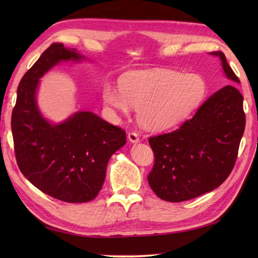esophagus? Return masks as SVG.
<instances>
[{
  "label": "esophagus",
  "instance_id": "1",
  "mask_svg": "<svg viewBox=\"0 0 258 258\" xmlns=\"http://www.w3.org/2000/svg\"><path fill=\"white\" fill-rule=\"evenodd\" d=\"M127 138H128V141L131 142V143H139V142H140L139 135H138V133H135V132L128 133Z\"/></svg>",
  "mask_w": 258,
  "mask_h": 258
}]
</instances>
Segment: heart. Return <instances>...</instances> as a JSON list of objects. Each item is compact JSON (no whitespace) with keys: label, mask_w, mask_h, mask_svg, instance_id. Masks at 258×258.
<instances>
[{"label":"heart","mask_w":258,"mask_h":258,"mask_svg":"<svg viewBox=\"0 0 258 258\" xmlns=\"http://www.w3.org/2000/svg\"><path fill=\"white\" fill-rule=\"evenodd\" d=\"M205 80L199 74L171 70L133 72L119 81V90L106 86L104 101L123 114L139 109L142 126L162 132L184 120L204 100Z\"/></svg>","instance_id":"1"}]
</instances>
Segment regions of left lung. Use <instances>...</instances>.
I'll return each instance as SVG.
<instances>
[{"label": "left lung", "instance_id": "left-lung-1", "mask_svg": "<svg viewBox=\"0 0 258 258\" xmlns=\"http://www.w3.org/2000/svg\"><path fill=\"white\" fill-rule=\"evenodd\" d=\"M218 56L226 78L239 80L223 52ZM245 130L243 95L234 84L207 98L194 116L171 133L149 142L155 163L147 180L153 191L167 202H184L217 188L231 174Z\"/></svg>", "mask_w": 258, "mask_h": 258}]
</instances>
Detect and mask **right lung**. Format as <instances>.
I'll list each match as a JSON object with an SVG mask.
<instances>
[{
  "mask_svg": "<svg viewBox=\"0 0 258 258\" xmlns=\"http://www.w3.org/2000/svg\"><path fill=\"white\" fill-rule=\"evenodd\" d=\"M86 59L75 48L53 43L22 78L12 113L16 162L43 193L68 203H86L101 190L109 158L126 143L122 128L80 111L52 123L37 106L40 79L61 62Z\"/></svg>",
  "mask_w": 258,
  "mask_h": 258,
  "instance_id": "obj_1",
  "label": "right lung"
}]
</instances>
